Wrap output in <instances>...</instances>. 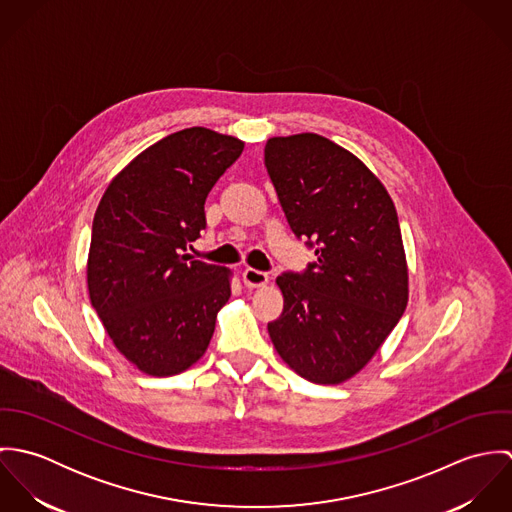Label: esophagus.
Here are the masks:
<instances>
[{"mask_svg":"<svg viewBox=\"0 0 512 512\" xmlns=\"http://www.w3.org/2000/svg\"><path fill=\"white\" fill-rule=\"evenodd\" d=\"M242 282L246 288H264L268 284V274L254 268H246L242 272Z\"/></svg>","mask_w":512,"mask_h":512,"instance_id":"obj_1","label":"esophagus"}]
</instances>
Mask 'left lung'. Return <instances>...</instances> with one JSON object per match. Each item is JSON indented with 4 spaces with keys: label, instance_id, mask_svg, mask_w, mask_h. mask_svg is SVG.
<instances>
[{
    "label": "left lung",
    "instance_id": "8db88e82",
    "mask_svg": "<svg viewBox=\"0 0 512 512\" xmlns=\"http://www.w3.org/2000/svg\"><path fill=\"white\" fill-rule=\"evenodd\" d=\"M264 165L297 238L315 246L303 274H282L268 323L284 363L315 384H341L378 353L408 305L396 207L349 149L317 134L270 138Z\"/></svg>",
    "mask_w": 512,
    "mask_h": 512
}]
</instances>
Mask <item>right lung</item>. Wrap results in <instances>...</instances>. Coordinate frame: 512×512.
<instances>
[{
    "label": "right lung",
    "mask_w": 512,
    "mask_h": 512,
    "mask_svg": "<svg viewBox=\"0 0 512 512\" xmlns=\"http://www.w3.org/2000/svg\"><path fill=\"white\" fill-rule=\"evenodd\" d=\"M244 142L209 128L175 132L134 157L104 191L86 262L90 303L114 347L149 376L195 365L230 297L232 272L183 254L205 201Z\"/></svg>",
    "instance_id": "obj_1"
}]
</instances>
